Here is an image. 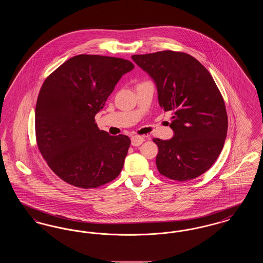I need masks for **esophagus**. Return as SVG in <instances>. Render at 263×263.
I'll return each instance as SVG.
<instances>
[{"label":"esophagus","instance_id":"obj_1","mask_svg":"<svg viewBox=\"0 0 263 263\" xmlns=\"http://www.w3.org/2000/svg\"><path fill=\"white\" fill-rule=\"evenodd\" d=\"M145 141V139L144 137H142V136H133V137L131 138V144H132V146H135V147H137V146H140L143 142Z\"/></svg>","mask_w":263,"mask_h":263}]
</instances>
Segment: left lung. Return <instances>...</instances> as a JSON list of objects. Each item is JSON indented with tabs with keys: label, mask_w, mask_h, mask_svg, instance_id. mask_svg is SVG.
Returning <instances> with one entry per match:
<instances>
[{
	"label": "left lung",
	"mask_w": 263,
	"mask_h": 263,
	"mask_svg": "<svg viewBox=\"0 0 263 263\" xmlns=\"http://www.w3.org/2000/svg\"><path fill=\"white\" fill-rule=\"evenodd\" d=\"M158 88L160 106L173 111L170 140L153 141L160 174L177 181L207 172L223 150L228 131L225 101L208 70L191 55L165 50L133 55Z\"/></svg>",
	"instance_id": "obj_1"
}]
</instances>
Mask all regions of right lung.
Masks as SVG:
<instances>
[{"label": "right lung", "instance_id": "obj_1", "mask_svg": "<svg viewBox=\"0 0 263 263\" xmlns=\"http://www.w3.org/2000/svg\"><path fill=\"white\" fill-rule=\"evenodd\" d=\"M133 63L77 55L46 78L35 107L38 150L53 173L76 187L97 188L115 179L131 141L100 130L95 116Z\"/></svg>", "mask_w": 263, "mask_h": 263}]
</instances>
